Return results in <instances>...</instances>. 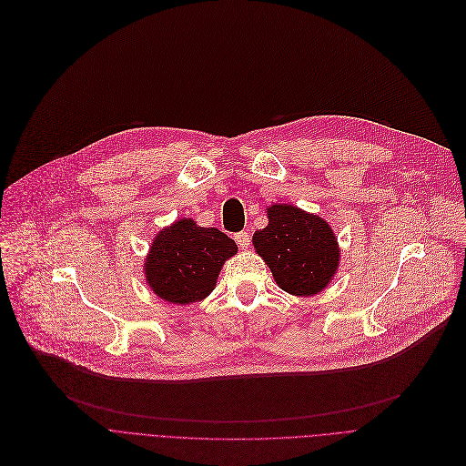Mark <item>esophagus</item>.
I'll return each instance as SVG.
<instances>
[{
  "mask_svg": "<svg viewBox=\"0 0 466 466\" xmlns=\"http://www.w3.org/2000/svg\"><path fill=\"white\" fill-rule=\"evenodd\" d=\"M235 240H237L238 248H242V249H248V248H249V244H251L249 233H246V231H240V233H237V235H235Z\"/></svg>",
  "mask_w": 466,
  "mask_h": 466,
  "instance_id": "34e87169",
  "label": "esophagus"
}]
</instances>
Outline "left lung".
<instances>
[{"instance_id":"left-lung-1","label":"left lung","mask_w":466,"mask_h":466,"mask_svg":"<svg viewBox=\"0 0 466 466\" xmlns=\"http://www.w3.org/2000/svg\"><path fill=\"white\" fill-rule=\"evenodd\" d=\"M268 226L255 231L253 248L277 287L299 298L323 292L338 273L339 244L325 218L290 204L266 209Z\"/></svg>"}]
</instances>
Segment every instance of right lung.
<instances>
[{
	"mask_svg": "<svg viewBox=\"0 0 466 466\" xmlns=\"http://www.w3.org/2000/svg\"><path fill=\"white\" fill-rule=\"evenodd\" d=\"M238 248L217 228H200L179 218L157 231L145 257L148 289L172 305H193L217 287L220 269Z\"/></svg>",
	"mask_w": 466,
	"mask_h": 466,
	"instance_id": "add662e5",
	"label": "right lung"
}]
</instances>
